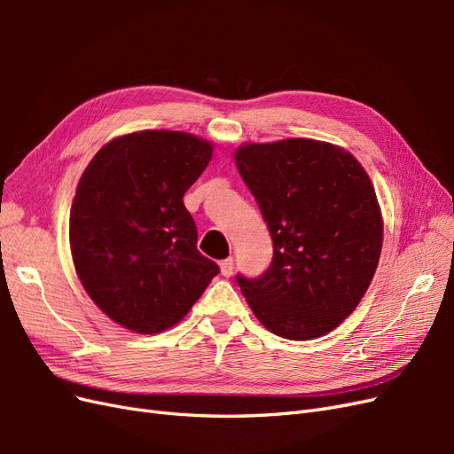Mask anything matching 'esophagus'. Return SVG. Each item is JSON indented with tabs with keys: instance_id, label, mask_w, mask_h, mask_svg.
I'll list each match as a JSON object with an SVG mask.
<instances>
[{
	"instance_id": "esophagus-1",
	"label": "esophagus",
	"mask_w": 454,
	"mask_h": 454,
	"mask_svg": "<svg viewBox=\"0 0 454 454\" xmlns=\"http://www.w3.org/2000/svg\"><path fill=\"white\" fill-rule=\"evenodd\" d=\"M219 269H222V274L225 278H229L232 274V269H235V261H232V257H227L223 259L222 263H219Z\"/></svg>"
}]
</instances>
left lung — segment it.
Segmentation results:
<instances>
[{"label": "left lung", "mask_w": 454, "mask_h": 454, "mask_svg": "<svg viewBox=\"0 0 454 454\" xmlns=\"http://www.w3.org/2000/svg\"><path fill=\"white\" fill-rule=\"evenodd\" d=\"M244 184L272 237L259 278L237 277L274 335L309 340L348 318L373 280L382 215L362 164L339 145L290 138L235 151Z\"/></svg>", "instance_id": "obj_1"}]
</instances>
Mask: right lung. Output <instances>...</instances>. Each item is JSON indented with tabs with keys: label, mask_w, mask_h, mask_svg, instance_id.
Wrapping results in <instances>:
<instances>
[{
	"label": "right lung",
	"mask_w": 454,
	"mask_h": 454,
	"mask_svg": "<svg viewBox=\"0 0 454 454\" xmlns=\"http://www.w3.org/2000/svg\"><path fill=\"white\" fill-rule=\"evenodd\" d=\"M212 149L187 132H132L107 142L81 176L70 210L75 272L96 307L130 332L180 322L219 272L197 250L184 204Z\"/></svg>",
	"instance_id": "add662e5"
}]
</instances>
